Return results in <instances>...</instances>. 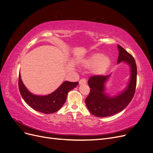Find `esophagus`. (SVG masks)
<instances>
[{
  "label": "esophagus",
  "mask_w": 153,
  "mask_h": 153,
  "mask_svg": "<svg viewBox=\"0 0 153 153\" xmlns=\"http://www.w3.org/2000/svg\"><path fill=\"white\" fill-rule=\"evenodd\" d=\"M86 83H87V80H86V79H85V78L81 79V80H80V82H79V84H80V85L85 84Z\"/></svg>",
  "instance_id": "1"
}]
</instances>
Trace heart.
<instances>
[{
  "label": "heart",
  "mask_w": 153,
  "mask_h": 153,
  "mask_svg": "<svg viewBox=\"0 0 153 153\" xmlns=\"http://www.w3.org/2000/svg\"><path fill=\"white\" fill-rule=\"evenodd\" d=\"M83 65L87 68H92L91 71L96 76L105 75L111 65V59L108 56L99 53H94L85 59Z\"/></svg>",
  "instance_id": "b5f03b06"
}]
</instances>
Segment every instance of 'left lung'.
I'll return each mask as SVG.
<instances>
[{
	"label": "left lung",
	"mask_w": 153,
	"mask_h": 153,
	"mask_svg": "<svg viewBox=\"0 0 153 153\" xmlns=\"http://www.w3.org/2000/svg\"><path fill=\"white\" fill-rule=\"evenodd\" d=\"M119 57L117 64L126 63L130 68V77L126 87L120 92L111 95L105 92L106 83L112 73L107 76H93L88 81L90 89L85 103L89 111L99 117L114 115L123 110L132 100L135 94L137 81V66L135 59L131 54L117 45Z\"/></svg>",
	"instance_id": "1"
}]
</instances>
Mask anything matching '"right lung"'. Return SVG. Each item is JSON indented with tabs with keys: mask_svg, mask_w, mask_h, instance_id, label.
Wrapping results in <instances>:
<instances>
[{
	"mask_svg": "<svg viewBox=\"0 0 153 153\" xmlns=\"http://www.w3.org/2000/svg\"><path fill=\"white\" fill-rule=\"evenodd\" d=\"M78 82L65 81L53 92L46 95H34L27 90L19 75V89L24 100L35 111L44 114L56 112L62 108L70 90L75 88Z\"/></svg>",
	"mask_w": 153,
	"mask_h": 153,
	"instance_id": "obj_1",
	"label": "right lung"
}]
</instances>
